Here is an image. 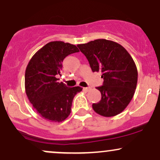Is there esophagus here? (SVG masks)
<instances>
[{
	"mask_svg": "<svg viewBox=\"0 0 160 160\" xmlns=\"http://www.w3.org/2000/svg\"><path fill=\"white\" fill-rule=\"evenodd\" d=\"M90 89H91L90 87H85V88H83V89H82V90L85 91V92H88V91L90 90Z\"/></svg>",
	"mask_w": 160,
	"mask_h": 160,
	"instance_id": "1",
	"label": "esophagus"
}]
</instances>
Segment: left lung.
Masks as SVG:
<instances>
[{
	"mask_svg": "<svg viewBox=\"0 0 160 160\" xmlns=\"http://www.w3.org/2000/svg\"><path fill=\"white\" fill-rule=\"evenodd\" d=\"M92 71L102 73L103 85L96 87L102 94L100 102L92 104L93 110L103 117H113L131 102L138 82L135 62L122 46L112 40L98 39L78 44Z\"/></svg>",
	"mask_w": 160,
	"mask_h": 160,
	"instance_id": "8db88e82",
	"label": "left lung"
}]
</instances>
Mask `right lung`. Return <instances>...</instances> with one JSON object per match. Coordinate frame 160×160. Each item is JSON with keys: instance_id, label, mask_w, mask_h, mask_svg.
<instances>
[{"instance_id": "obj_1", "label": "right lung", "mask_w": 160, "mask_h": 160, "mask_svg": "<svg viewBox=\"0 0 160 160\" xmlns=\"http://www.w3.org/2000/svg\"><path fill=\"white\" fill-rule=\"evenodd\" d=\"M79 52L75 45L52 41L37 52L28 62L25 74V92L37 113L51 122H62L68 117L74 97L80 86L67 87L58 82L66 56Z\"/></svg>"}]
</instances>
